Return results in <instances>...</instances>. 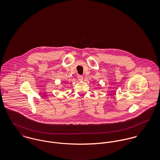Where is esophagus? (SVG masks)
I'll list each match as a JSON object with an SVG mask.
<instances>
[{
	"label": "esophagus",
	"instance_id": "34e87169",
	"mask_svg": "<svg viewBox=\"0 0 160 160\" xmlns=\"http://www.w3.org/2000/svg\"><path fill=\"white\" fill-rule=\"evenodd\" d=\"M78 79L79 80V81H82L83 79V76L82 75H78Z\"/></svg>",
	"mask_w": 160,
	"mask_h": 160
}]
</instances>
